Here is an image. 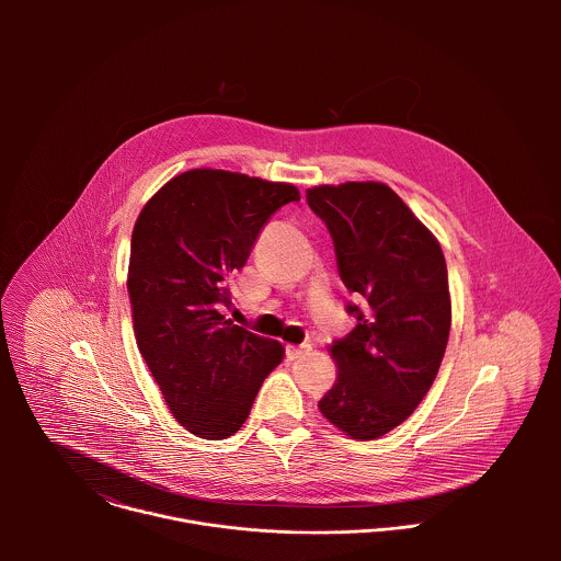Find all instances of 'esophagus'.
<instances>
[{
	"label": "esophagus",
	"instance_id": "1",
	"mask_svg": "<svg viewBox=\"0 0 561 561\" xmlns=\"http://www.w3.org/2000/svg\"><path fill=\"white\" fill-rule=\"evenodd\" d=\"M311 350H313V343H302V345H287V356H289L291 360H296V358H302V356H307Z\"/></svg>",
	"mask_w": 561,
	"mask_h": 561
}]
</instances>
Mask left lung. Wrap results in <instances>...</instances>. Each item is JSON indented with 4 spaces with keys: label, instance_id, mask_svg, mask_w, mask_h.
<instances>
[{
    "label": "left lung",
    "instance_id": "1",
    "mask_svg": "<svg viewBox=\"0 0 561 561\" xmlns=\"http://www.w3.org/2000/svg\"><path fill=\"white\" fill-rule=\"evenodd\" d=\"M328 227L356 328L332 341L336 382L321 414L358 440L403 423L427 396L445 356L451 300L440 243L385 183L347 181L307 190Z\"/></svg>",
    "mask_w": 561,
    "mask_h": 561
}]
</instances>
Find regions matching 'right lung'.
<instances>
[{
    "instance_id": "1",
    "label": "right lung",
    "mask_w": 561,
    "mask_h": 561,
    "mask_svg": "<svg viewBox=\"0 0 561 561\" xmlns=\"http://www.w3.org/2000/svg\"><path fill=\"white\" fill-rule=\"evenodd\" d=\"M291 183L194 168L170 179L131 233L127 291L136 341L172 416L194 436H233L285 347L227 320L229 280Z\"/></svg>"
}]
</instances>
